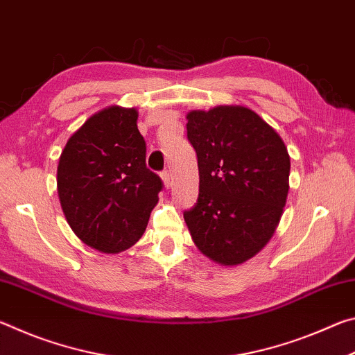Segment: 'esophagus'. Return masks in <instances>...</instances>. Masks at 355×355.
Instances as JSON below:
<instances>
[{"mask_svg":"<svg viewBox=\"0 0 355 355\" xmlns=\"http://www.w3.org/2000/svg\"><path fill=\"white\" fill-rule=\"evenodd\" d=\"M161 178H163V183H164L166 188L169 189L171 184H172V175H171V172H169V171H164L163 173H161Z\"/></svg>","mask_w":355,"mask_h":355,"instance_id":"obj_1","label":"esophagus"}]
</instances>
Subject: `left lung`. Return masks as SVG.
<instances>
[{"label": "left lung", "instance_id": "obj_1", "mask_svg": "<svg viewBox=\"0 0 355 355\" xmlns=\"http://www.w3.org/2000/svg\"><path fill=\"white\" fill-rule=\"evenodd\" d=\"M186 119L199 166V197L183 213L186 225L203 255L225 266L239 264L275 232L290 188V155L249 107L218 106Z\"/></svg>", "mask_w": 355, "mask_h": 355}]
</instances>
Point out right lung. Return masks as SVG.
<instances>
[{
  "instance_id": "right-lung-1",
  "label": "right lung",
  "mask_w": 355,
  "mask_h": 355,
  "mask_svg": "<svg viewBox=\"0 0 355 355\" xmlns=\"http://www.w3.org/2000/svg\"><path fill=\"white\" fill-rule=\"evenodd\" d=\"M135 107L94 114L70 137L59 158L62 211L84 244L119 254L139 241L163 182L147 169L146 141Z\"/></svg>"
}]
</instances>
